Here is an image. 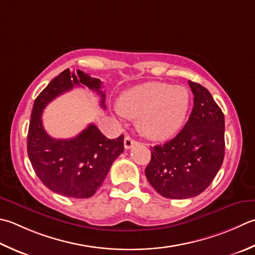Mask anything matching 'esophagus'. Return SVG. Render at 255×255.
Returning <instances> with one entry per match:
<instances>
[{"mask_svg": "<svg viewBox=\"0 0 255 255\" xmlns=\"http://www.w3.org/2000/svg\"><path fill=\"white\" fill-rule=\"evenodd\" d=\"M136 143H137V141L134 140V139H132L130 136H129V134H126V136H125L124 144H125V148H126V149H130Z\"/></svg>", "mask_w": 255, "mask_h": 255, "instance_id": "1", "label": "esophagus"}]
</instances>
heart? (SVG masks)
Segmentation results:
<instances>
[{
  "label": "heart",
  "instance_id": "obj_1",
  "mask_svg": "<svg viewBox=\"0 0 255 255\" xmlns=\"http://www.w3.org/2000/svg\"><path fill=\"white\" fill-rule=\"evenodd\" d=\"M190 95L180 85L148 82L125 92L118 99V111L138 118V128L144 136L163 140L181 127L187 116Z\"/></svg>",
  "mask_w": 255,
  "mask_h": 255
}]
</instances>
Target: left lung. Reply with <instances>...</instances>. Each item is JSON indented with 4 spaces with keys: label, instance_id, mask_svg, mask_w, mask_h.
Returning <instances> with one entry per match:
<instances>
[{
    "label": "left lung",
    "instance_id": "1",
    "mask_svg": "<svg viewBox=\"0 0 255 255\" xmlns=\"http://www.w3.org/2000/svg\"><path fill=\"white\" fill-rule=\"evenodd\" d=\"M193 108L182 130L151 148L144 170L152 188L168 199L197 197L210 186L224 158V115L212 95L189 81Z\"/></svg>",
    "mask_w": 255,
    "mask_h": 255
}]
</instances>
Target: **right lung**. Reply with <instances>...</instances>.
<instances>
[{
  "label": "right lung",
  "mask_w": 255,
  "mask_h": 255,
  "mask_svg": "<svg viewBox=\"0 0 255 255\" xmlns=\"http://www.w3.org/2000/svg\"><path fill=\"white\" fill-rule=\"evenodd\" d=\"M83 85L101 97L106 95L101 79L82 71L65 69L35 99L27 133V153L35 173L45 187L64 197L85 199L102 186L113 162L124 151V134L108 139L94 124L71 139H55L45 131L44 108L59 95Z\"/></svg>",
  "instance_id": "obj_1"
}]
</instances>
